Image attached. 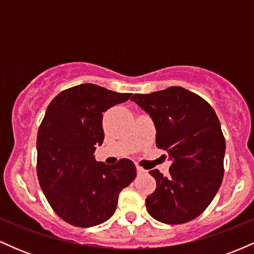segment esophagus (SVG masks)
I'll return each mask as SVG.
<instances>
[{
    "mask_svg": "<svg viewBox=\"0 0 254 254\" xmlns=\"http://www.w3.org/2000/svg\"><path fill=\"white\" fill-rule=\"evenodd\" d=\"M136 170H137V174H139V176H141V174L147 173V171H145L144 168H142L141 166H136Z\"/></svg>",
    "mask_w": 254,
    "mask_h": 254,
    "instance_id": "obj_1",
    "label": "esophagus"
}]
</instances>
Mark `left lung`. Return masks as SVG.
<instances>
[{"mask_svg":"<svg viewBox=\"0 0 254 254\" xmlns=\"http://www.w3.org/2000/svg\"><path fill=\"white\" fill-rule=\"evenodd\" d=\"M131 100L153 119L157 148L172 161L167 177L149 172L156 189L145 199L147 210L160 222H189L208 208L222 183L226 142L216 113L199 95L177 86Z\"/></svg>","mask_w":254,"mask_h":254,"instance_id":"obj_1","label":"left lung"}]
</instances>
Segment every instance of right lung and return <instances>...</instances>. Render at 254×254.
I'll return each mask as SVG.
<instances>
[{"mask_svg":"<svg viewBox=\"0 0 254 254\" xmlns=\"http://www.w3.org/2000/svg\"><path fill=\"white\" fill-rule=\"evenodd\" d=\"M130 97L83 83L61 92L46 109L38 130V179L51 208L72 226L109 220L121 191L135 179L131 160L109 166L93 155L104 141L103 112Z\"/></svg>","mask_w":254,"mask_h":254,"instance_id":"right-lung-1","label":"right lung"}]
</instances>
